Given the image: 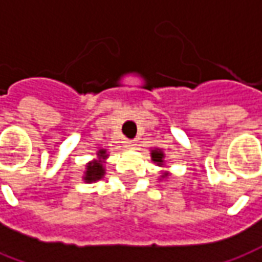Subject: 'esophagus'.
Segmentation results:
<instances>
[{"label":"esophagus","mask_w":262,"mask_h":262,"mask_svg":"<svg viewBox=\"0 0 262 262\" xmlns=\"http://www.w3.org/2000/svg\"><path fill=\"white\" fill-rule=\"evenodd\" d=\"M126 146H127L129 149H135L137 146V142H135V140H126Z\"/></svg>","instance_id":"34e87169"}]
</instances>
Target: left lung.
<instances>
[{
    "label": "left lung",
    "mask_w": 262,
    "mask_h": 262,
    "mask_svg": "<svg viewBox=\"0 0 262 262\" xmlns=\"http://www.w3.org/2000/svg\"><path fill=\"white\" fill-rule=\"evenodd\" d=\"M151 159H153V162L162 163L163 153H160V151H157V150H155V151H153V153H151Z\"/></svg>",
    "instance_id": "obj_1"
}]
</instances>
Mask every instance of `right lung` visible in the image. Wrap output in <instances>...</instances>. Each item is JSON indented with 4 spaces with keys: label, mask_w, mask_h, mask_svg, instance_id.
I'll return each mask as SVG.
<instances>
[{
    "label": "right lung",
    "mask_w": 262,
    "mask_h": 262,
    "mask_svg": "<svg viewBox=\"0 0 262 262\" xmlns=\"http://www.w3.org/2000/svg\"><path fill=\"white\" fill-rule=\"evenodd\" d=\"M105 151L102 150L99 151V156L100 157H105ZM105 173V170L102 167V164L99 162H93V163H89L88 164V170H86V176H85V180L88 182H92V180H99L100 177L103 176Z\"/></svg>",
    "instance_id": "1"
}]
</instances>
